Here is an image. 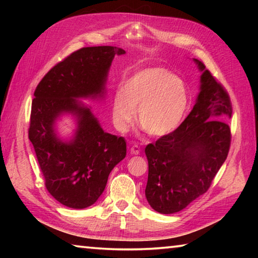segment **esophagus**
Instances as JSON below:
<instances>
[{
    "label": "esophagus",
    "mask_w": 258,
    "mask_h": 258,
    "mask_svg": "<svg viewBox=\"0 0 258 258\" xmlns=\"http://www.w3.org/2000/svg\"><path fill=\"white\" fill-rule=\"evenodd\" d=\"M140 152H141L140 147L137 146V145H132V147H131V154H132V155H140Z\"/></svg>",
    "instance_id": "obj_1"
}]
</instances>
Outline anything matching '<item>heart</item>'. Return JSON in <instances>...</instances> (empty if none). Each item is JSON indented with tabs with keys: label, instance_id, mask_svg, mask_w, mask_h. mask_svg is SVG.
<instances>
[{
	"label": "heart",
	"instance_id": "1",
	"mask_svg": "<svg viewBox=\"0 0 258 258\" xmlns=\"http://www.w3.org/2000/svg\"><path fill=\"white\" fill-rule=\"evenodd\" d=\"M190 107V93L181 78L161 67L134 73L124 82L112 100V121L126 132L138 110L139 123L152 137H164L184 120Z\"/></svg>",
	"mask_w": 258,
	"mask_h": 258
}]
</instances>
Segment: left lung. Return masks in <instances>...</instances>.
<instances>
[{
    "label": "left lung",
    "instance_id": "obj_1",
    "mask_svg": "<svg viewBox=\"0 0 258 258\" xmlns=\"http://www.w3.org/2000/svg\"><path fill=\"white\" fill-rule=\"evenodd\" d=\"M194 61L202 72L194 108L174 132L146 147V198L160 214L180 212L204 195L230 149L229 95L202 61Z\"/></svg>",
    "mask_w": 258,
    "mask_h": 258
}]
</instances>
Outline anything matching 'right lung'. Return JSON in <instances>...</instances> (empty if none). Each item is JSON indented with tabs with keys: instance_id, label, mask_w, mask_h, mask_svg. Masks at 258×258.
Wrapping results in <instances>:
<instances>
[{
	"instance_id": "1",
	"label": "right lung",
	"mask_w": 258,
	"mask_h": 258,
	"mask_svg": "<svg viewBox=\"0 0 258 258\" xmlns=\"http://www.w3.org/2000/svg\"><path fill=\"white\" fill-rule=\"evenodd\" d=\"M116 46H91L74 52L42 78L34 93L28 138L33 143L49 194L69 208L83 209L102 195L112 168L126 156L123 137L104 132L92 108L101 101ZM72 115L76 130L63 138L56 123Z\"/></svg>"
}]
</instances>
